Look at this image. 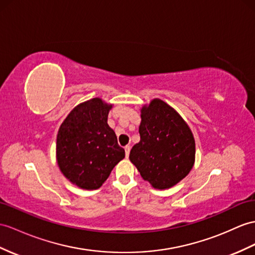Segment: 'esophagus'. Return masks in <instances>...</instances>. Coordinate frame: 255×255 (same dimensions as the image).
<instances>
[{"instance_id":"obj_1","label":"esophagus","mask_w":255,"mask_h":255,"mask_svg":"<svg viewBox=\"0 0 255 255\" xmlns=\"http://www.w3.org/2000/svg\"><path fill=\"white\" fill-rule=\"evenodd\" d=\"M124 150H126V156L128 157L129 150H131V147H129V146H126V147H124Z\"/></svg>"}]
</instances>
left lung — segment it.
Segmentation results:
<instances>
[{"label":"left lung","instance_id":"1","mask_svg":"<svg viewBox=\"0 0 255 255\" xmlns=\"http://www.w3.org/2000/svg\"><path fill=\"white\" fill-rule=\"evenodd\" d=\"M140 140L131 149L129 160L153 188H170L194 166V135L177 111L159 98L140 109Z\"/></svg>","mask_w":255,"mask_h":255}]
</instances>
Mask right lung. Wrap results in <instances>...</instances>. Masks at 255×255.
Wrapping results in <instances>:
<instances>
[{
    "label": "right lung",
    "mask_w": 255,
    "mask_h": 255,
    "mask_svg": "<svg viewBox=\"0 0 255 255\" xmlns=\"http://www.w3.org/2000/svg\"><path fill=\"white\" fill-rule=\"evenodd\" d=\"M113 105L92 98L74 107L58 129L56 158L66 178L82 189H97L126 157L108 123Z\"/></svg>",
    "instance_id": "add662e5"
}]
</instances>
